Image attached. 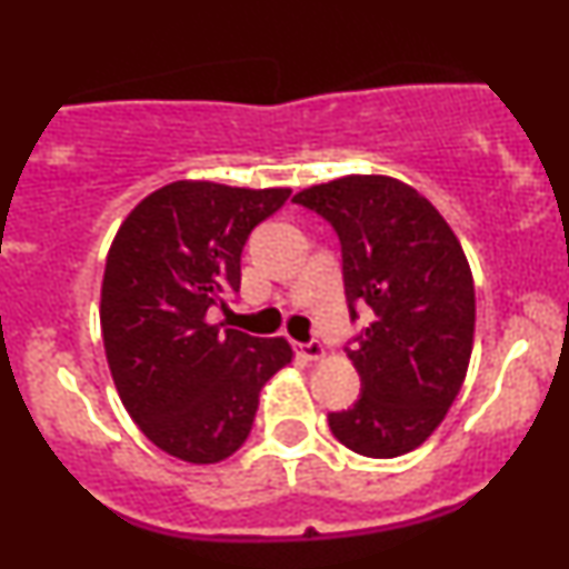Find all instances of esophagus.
Masks as SVG:
<instances>
[{"instance_id": "obj_1", "label": "esophagus", "mask_w": 569, "mask_h": 569, "mask_svg": "<svg viewBox=\"0 0 569 569\" xmlns=\"http://www.w3.org/2000/svg\"><path fill=\"white\" fill-rule=\"evenodd\" d=\"M297 352L305 358V361H318V358H323V345L312 339V342L297 345Z\"/></svg>"}]
</instances>
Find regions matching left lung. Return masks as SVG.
Here are the masks:
<instances>
[{
	"label": "left lung",
	"mask_w": 569,
	"mask_h": 569,
	"mask_svg": "<svg viewBox=\"0 0 569 569\" xmlns=\"http://www.w3.org/2000/svg\"><path fill=\"white\" fill-rule=\"evenodd\" d=\"M342 243L350 318L371 321L348 358L361 398L329 428L363 457H398L441 426L473 350V276L452 227L415 187L390 176H342L293 194Z\"/></svg>",
	"instance_id": "1"
}]
</instances>
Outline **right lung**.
I'll list each match as a JSON object with an SVG mask.
<instances>
[{
  "label": "right lung",
  "mask_w": 569,
  "mask_h": 569,
  "mask_svg": "<svg viewBox=\"0 0 569 569\" xmlns=\"http://www.w3.org/2000/svg\"><path fill=\"white\" fill-rule=\"evenodd\" d=\"M289 187L173 181L117 230L101 283V335L128 415L162 452L219 462L243 447L259 390L291 363L283 337L208 321L240 289V253Z\"/></svg>",
  "instance_id": "right-lung-1"
}]
</instances>
